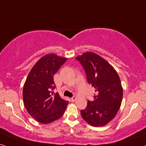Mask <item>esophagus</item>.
<instances>
[{"label": "esophagus", "mask_w": 146, "mask_h": 146, "mask_svg": "<svg viewBox=\"0 0 146 146\" xmlns=\"http://www.w3.org/2000/svg\"><path fill=\"white\" fill-rule=\"evenodd\" d=\"M75 100H76V98H75V96L71 98V102H74Z\"/></svg>", "instance_id": "1"}]
</instances>
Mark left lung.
Returning <instances> with one entry per match:
<instances>
[{
	"instance_id": "8db88e82",
	"label": "left lung",
	"mask_w": 146,
	"mask_h": 146,
	"mask_svg": "<svg viewBox=\"0 0 146 146\" xmlns=\"http://www.w3.org/2000/svg\"><path fill=\"white\" fill-rule=\"evenodd\" d=\"M82 65L87 81L95 88L93 101H88L80 111L87 123L94 127L106 125L117 114L123 98V88L117 71L106 60L93 52L75 58Z\"/></svg>"
}]
</instances>
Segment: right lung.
<instances>
[{
  "label": "right lung",
  "instance_id": "right-lung-1",
  "mask_svg": "<svg viewBox=\"0 0 146 146\" xmlns=\"http://www.w3.org/2000/svg\"><path fill=\"white\" fill-rule=\"evenodd\" d=\"M67 60L56 54H46L35 64L27 77L23 90L24 105L38 122L48 124L64 113L69 102L54 92L53 76Z\"/></svg>",
  "mask_w": 146,
  "mask_h": 146
}]
</instances>
